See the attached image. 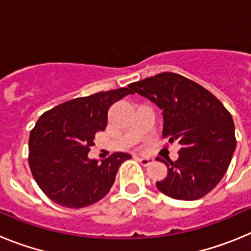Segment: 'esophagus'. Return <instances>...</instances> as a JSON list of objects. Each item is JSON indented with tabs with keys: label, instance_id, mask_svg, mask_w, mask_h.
I'll list each match as a JSON object with an SVG mask.
<instances>
[{
	"label": "esophagus",
	"instance_id": "34e87169",
	"mask_svg": "<svg viewBox=\"0 0 251 251\" xmlns=\"http://www.w3.org/2000/svg\"><path fill=\"white\" fill-rule=\"evenodd\" d=\"M137 159L142 166H148L153 162V158H151V157H137Z\"/></svg>",
	"mask_w": 251,
	"mask_h": 251
}]
</instances>
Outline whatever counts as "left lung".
Here are the masks:
<instances>
[{"mask_svg":"<svg viewBox=\"0 0 251 251\" xmlns=\"http://www.w3.org/2000/svg\"><path fill=\"white\" fill-rule=\"evenodd\" d=\"M130 92L157 104L163 114V138L182 148L175 162L156 158L167 167L156 182L176 200L201 199L220 182L236 148L232 117L214 94L175 73H161L128 85Z\"/></svg>","mask_w":251,"mask_h":251,"instance_id":"8db88e82","label":"left lung"}]
</instances>
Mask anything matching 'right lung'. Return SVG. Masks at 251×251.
<instances>
[{
  "label": "right lung",
  "instance_id": "1",
  "mask_svg": "<svg viewBox=\"0 0 251 251\" xmlns=\"http://www.w3.org/2000/svg\"><path fill=\"white\" fill-rule=\"evenodd\" d=\"M128 94H133L129 86L95 93L59 104L40 117L30 133L28 165L51 201L80 208L109 192L119 167L130 154L113 153L98 163L88 153L95 133L105 129L110 106Z\"/></svg>",
  "mask_w": 251,
  "mask_h": 251
}]
</instances>
